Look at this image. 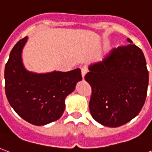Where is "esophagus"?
Wrapping results in <instances>:
<instances>
[{"label":"esophagus","mask_w":152,"mask_h":152,"mask_svg":"<svg viewBox=\"0 0 152 152\" xmlns=\"http://www.w3.org/2000/svg\"><path fill=\"white\" fill-rule=\"evenodd\" d=\"M87 72H88V70H87V67H86V66H83V67H81V75H82L83 78L85 77Z\"/></svg>","instance_id":"obj_1"}]
</instances>
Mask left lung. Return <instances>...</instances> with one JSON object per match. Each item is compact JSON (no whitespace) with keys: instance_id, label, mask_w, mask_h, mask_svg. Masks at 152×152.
<instances>
[{"instance_id":"left-lung-1","label":"left lung","mask_w":152,"mask_h":152,"mask_svg":"<svg viewBox=\"0 0 152 152\" xmlns=\"http://www.w3.org/2000/svg\"><path fill=\"white\" fill-rule=\"evenodd\" d=\"M128 41L132 43L130 39ZM89 70L85 79L92 89L89 111L96 121L119 127L137 116L147 98L149 81L140 48L130 44L113 49Z\"/></svg>"}]
</instances>
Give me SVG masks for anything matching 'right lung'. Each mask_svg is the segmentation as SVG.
<instances>
[{"mask_svg":"<svg viewBox=\"0 0 152 152\" xmlns=\"http://www.w3.org/2000/svg\"><path fill=\"white\" fill-rule=\"evenodd\" d=\"M28 37L18 40L5 67V89L10 104L23 120L44 125L58 120L65 109V99L82 80L80 69L37 74L25 69L22 50Z\"/></svg>","mask_w":152,"mask_h":152,"instance_id":"right-lung-1","label":"right lung"}]
</instances>
